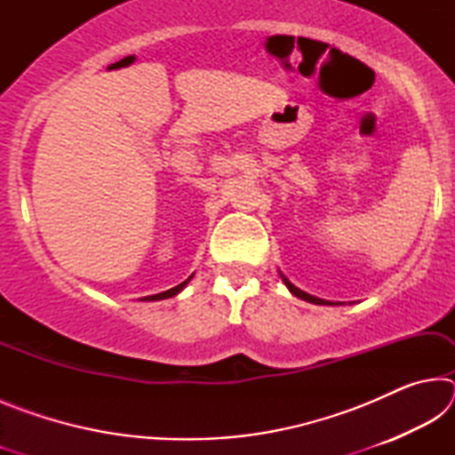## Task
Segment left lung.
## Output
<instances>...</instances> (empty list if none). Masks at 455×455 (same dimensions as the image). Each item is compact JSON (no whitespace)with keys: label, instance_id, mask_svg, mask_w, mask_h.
Returning a JSON list of instances; mask_svg holds the SVG:
<instances>
[{"label":"left lung","instance_id":"left-lung-1","mask_svg":"<svg viewBox=\"0 0 455 455\" xmlns=\"http://www.w3.org/2000/svg\"><path fill=\"white\" fill-rule=\"evenodd\" d=\"M279 275H281V279L284 283V287L291 291V295L303 299V301H307V303H313V305H345V303H339V301H325V299H319V297H315V295H309V292H305V291H301L299 287H295V284H292L281 271H279Z\"/></svg>","mask_w":455,"mask_h":455}]
</instances>
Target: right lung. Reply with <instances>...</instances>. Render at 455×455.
Returning <instances> with one entry per match:
<instances>
[{"instance_id":"obj_1","label":"right lung","mask_w":455,"mask_h":455,"mask_svg":"<svg viewBox=\"0 0 455 455\" xmlns=\"http://www.w3.org/2000/svg\"><path fill=\"white\" fill-rule=\"evenodd\" d=\"M192 276H195V275H190L187 281L180 283V284H176V287H172V289H168V291H164V292H158V295L142 297L140 301H163V299H171V297H174V295H179V292H180L184 287H187V284H188V281L192 279Z\"/></svg>"}]
</instances>
